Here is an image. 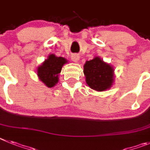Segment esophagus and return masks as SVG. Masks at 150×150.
<instances>
[{"instance_id": "1", "label": "esophagus", "mask_w": 150, "mask_h": 150, "mask_svg": "<svg viewBox=\"0 0 150 150\" xmlns=\"http://www.w3.org/2000/svg\"><path fill=\"white\" fill-rule=\"evenodd\" d=\"M79 58H80V57L78 56V54H73L71 55V59L74 62H77L78 60H79Z\"/></svg>"}]
</instances>
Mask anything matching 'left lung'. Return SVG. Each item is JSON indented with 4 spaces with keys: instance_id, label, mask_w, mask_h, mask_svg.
Returning a JSON list of instances; mask_svg holds the SVG:
<instances>
[{
    "instance_id": "left-lung-1",
    "label": "left lung",
    "mask_w": 150,
    "mask_h": 150,
    "mask_svg": "<svg viewBox=\"0 0 150 150\" xmlns=\"http://www.w3.org/2000/svg\"><path fill=\"white\" fill-rule=\"evenodd\" d=\"M83 73L89 87L98 91L110 88L114 81L113 67L98 57L86 62L83 66Z\"/></svg>"
}]
</instances>
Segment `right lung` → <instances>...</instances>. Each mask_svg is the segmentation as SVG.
I'll use <instances>...</instances> for the list:
<instances>
[{
    "instance_id": "obj_1",
    "label": "right lung",
    "mask_w": 150,
    "mask_h": 150,
    "mask_svg": "<svg viewBox=\"0 0 150 150\" xmlns=\"http://www.w3.org/2000/svg\"><path fill=\"white\" fill-rule=\"evenodd\" d=\"M67 60L54 54L49 55L48 58L38 67L37 74L40 80L48 87H52L58 82V75L61 72L63 64Z\"/></svg>"
}]
</instances>
